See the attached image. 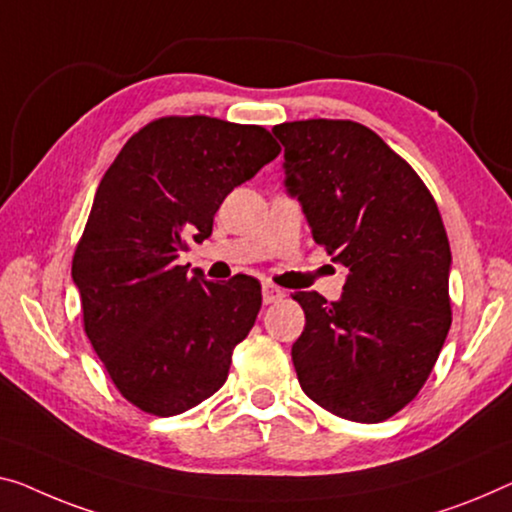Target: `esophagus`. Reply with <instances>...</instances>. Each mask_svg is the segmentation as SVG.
I'll return each instance as SVG.
<instances>
[{
  "label": "esophagus",
  "instance_id": "1",
  "mask_svg": "<svg viewBox=\"0 0 512 512\" xmlns=\"http://www.w3.org/2000/svg\"><path fill=\"white\" fill-rule=\"evenodd\" d=\"M282 296H285V292H282L280 287H276V285H271V282H264L262 285V299H264V303L269 305V303H278Z\"/></svg>",
  "mask_w": 512,
  "mask_h": 512
}]
</instances>
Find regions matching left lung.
<instances>
[{"mask_svg": "<svg viewBox=\"0 0 512 512\" xmlns=\"http://www.w3.org/2000/svg\"><path fill=\"white\" fill-rule=\"evenodd\" d=\"M273 133L312 239L349 269L340 301L294 294L305 312L296 377L335 416L386 421L421 391L451 329V246L437 202L368 126L305 119Z\"/></svg>", "mask_w": 512, "mask_h": 512, "instance_id": "left-lung-1", "label": "left lung"}]
</instances>
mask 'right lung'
Here are the masks:
<instances>
[{"label": "right lung", "instance_id": "add662e5", "mask_svg": "<svg viewBox=\"0 0 512 512\" xmlns=\"http://www.w3.org/2000/svg\"><path fill=\"white\" fill-rule=\"evenodd\" d=\"M278 154L262 126L160 117L98 183L71 273L91 347L137 409L177 416L225 384L262 287L250 276H190L177 257L209 239L225 197Z\"/></svg>", "mask_w": 512, "mask_h": 512}]
</instances>
